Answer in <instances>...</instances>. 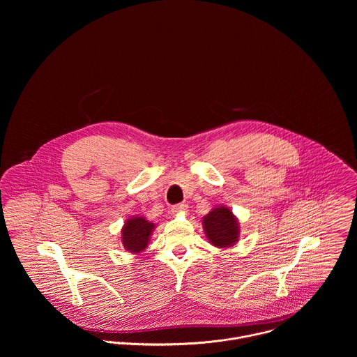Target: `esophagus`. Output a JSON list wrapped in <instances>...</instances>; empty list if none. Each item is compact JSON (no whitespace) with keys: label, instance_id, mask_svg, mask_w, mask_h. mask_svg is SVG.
Returning <instances> with one entry per match:
<instances>
[{"label":"esophagus","instance_id":"1","mask_svg":"<svg viewBox=\"0 0 357 357\" xmlns=\"http://www.w3.org/2000/svg\"><path fill=\"white\" fill-rule=\"evenodd\" d=\"M188 208V206L185 204H174L172 207V214H181V213H185Z\"/></svg>","mask_w":357,"mask_h":357}]
</instances>
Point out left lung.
Wrapping results in <instances>:
<instances>
[{"label": "left lung", "mask_w": 357, "mask_h": 357, "mask_svg": "<svg viewBox=\"0 0 357 357\" xmlns=\"http://www.w3.org/2000/svg\"><path fill=\"white\" fill-rule=\"evenodd\" d=\"M202 225L208 242L218 249L232 248L239 241V221L232 210L225 206L213 207L202 218Z\"/></svg>", "instance_id": "8db88e82"}]
</instances>
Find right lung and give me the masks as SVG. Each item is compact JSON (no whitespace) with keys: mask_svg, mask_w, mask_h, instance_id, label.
Listing matches in <instances>:
<instances>
[{"mask_svg":"<svg viewBox=\"0 0 357 357\" xmlns=\"http://www.w3.org/2000/svg\"><path fill=\"white\" fill-rule=\"evenodd\" d=\"M155 227L153 222L142 215L128 218L121 229V241L125 250L132 255L143 253L149 246Z\"/></svg>","mask_w":357,"mask_h":357,"instance_id":"obj_1","label":"right lung"}]
</instances>
